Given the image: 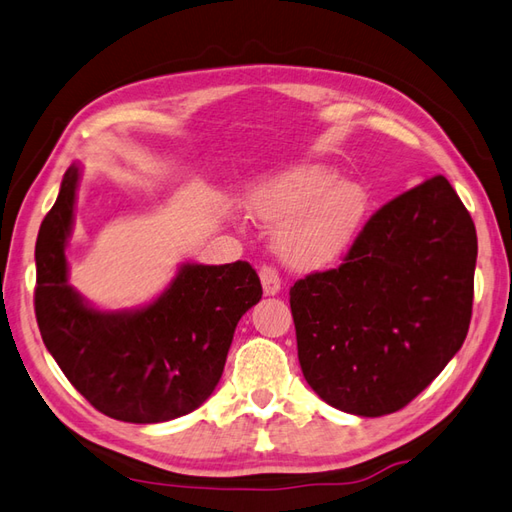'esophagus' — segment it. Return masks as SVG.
<instances>
[{
    "instance_id": "1",
    "label": "esophagus",
    "mask_w": 512,
    "mask_h": 512,
    "mask_svg": "<svg viewBox=\"0 0 512 512\" xmlns=\"http://www.w3.org/2000/svg\"><path fill=\"white\" fill-rule=\"evenodd\" d=\"M259 279H262L266 295H277L279 290H282V277H279V273L273 266L259 268Z\"/></svg>"
}]
</instances>
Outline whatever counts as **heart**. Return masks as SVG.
<instances>
[{
	"label": "heart",
	"instance_id": "b5f03b06",
	"mask_svg": "<svg viewBox=\"0 0 512 512\" xmlns=\"http://www.w3.org/2000/svg\"><path fill=\"white\" fill-rule=\"evenodd\" d=\"M337 179L328 166H304L250 197L259 219L284 228L279 246L293 266H326L353 244L368 195L359 184H337Z\"/></svg>",
	"mask_w": 512,
	"mask_h": 512
}]
</instances>
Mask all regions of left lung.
Masks as SVG:
<instances>
[{"label": "left lung", "instance_id": "8db88e82", "mask_svg": "<svg viewBox=\"0 0 512 512\" xmlns=\"http://www.w3.org/2000/svg\"><path fill=\"white\" fill-rule=\"evenodd\" d=\"M475 262V224L446 177L379 208L342 264L290 288L308 386L362 417L413 402L464 344Z\"/></svg>", "mask_w": 512, "mask_h": 512}]
</instances>
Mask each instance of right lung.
I'll use <instances>...</instances> for the list:
<instances>
[{"mask_svg":"<svg viewBox=\"0 0 512 512\" xmlns=\"http://www.w3.org/2000/svg\"><path fill=\"white\" fill-rule=\"evenodd\" d=\"M79 168L70 166L35 244V317L48 353L99 413L159 424L193 413L224 373L235 326L262 299L248 262L184 264L155 302L97 310L68 284Z\"/></svg>","mask_w":512,"mask_h":512,"instance_id":"right-lung-1","label":"right lung"}]
</instances>
